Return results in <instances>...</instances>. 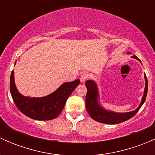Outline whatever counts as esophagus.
Wrapping results in <instances>:
<instances>
[{"label": "esophagus", "mask_w": 155, "mask_h": 155, "mask_svg": "<svg viewBox=\"0 0 155 155\" xmlns=\"http://www.w3.org/2000/svg\"><path fill=\"white\" fill-rule=\"evenodd\" d=\"M87 78H88V76H87V74H85V73L82 74V76H81V77H80L81 82H82V83H85V82H86Z\"/></svg>", "instance_id": "esophagus-1"}]
</instances>
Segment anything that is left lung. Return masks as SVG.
I'll list each match as a JSON object with an SVG mask.
<instances>
[{
	"label": "left lung",
	"mask_w": 155,
	"mask_h": 155,
	"mask_svg": "<svg viewBox=\"0 0 155 155\" xmlns=\"http://www.w3.org/2000/svg\"><path fill=\"white\" fill-rule=\"evenodd\" d=\"M127 54H129L131 53L127 52ZM131 58L137 59L141 63V61L138 58L137 56L133 55L131 56ZM144 78L145 81V86L144 94H143V98L141 100V103L135 110L127 112H116L112 110H108L103 106H101V103H100V94L97 85L94 80H87L85 82V85L87 87L85 107H86L87 112H88L89 115L94 121L107 124H119V123L124 122V121L132 118L140 110V108L144 104L145 98H146L147 92H148V80H147L145 74L144 75Z\"/></svg>",
	"instance_id": "left-lung-1"
}]
</instances>
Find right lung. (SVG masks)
Segmentation results:
<instances>
[{
  "instance_id": "1",
  "label": "right lung",
  "mask_w": 155,
  "mask_h": 155,
  "mask_svg": "<svg viewBox=\"0 0 155 155\" xmlns=\"http://www.w3.org/2000/svg\"><path fill=\"white\" fill-rule=\"evenodd\" d=\"M16 62H15V64ZM80 80L64 82L54 92L42 97H30L18 92L15 84L14 71L10 76V88L15 106L24 115L38 121H48L58 116L68 98L79 85Z\"/></svg>"
}]
</instances>
